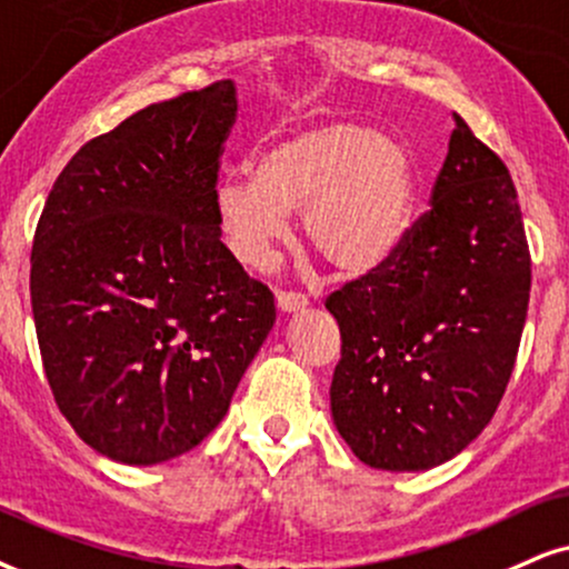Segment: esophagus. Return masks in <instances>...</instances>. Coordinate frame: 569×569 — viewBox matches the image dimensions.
Segmentation results:
<instances>
[{"label":"esophagus","instance_id":"34e87169","mask_svg":"<svg viewBox=\"0 0 569 569\" xmlns=\"http://www.w3.org/2000/svg\"><path fill=\"white\" fill-rule=\"evenodd\" d=\"M277 306L282 313H296L303 311L308 300L303 296H298V292H277Z\"/></svg>","mask_w":569,"mask_h":569}]
</instances>
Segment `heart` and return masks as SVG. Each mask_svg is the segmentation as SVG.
<instances>
[{
	"mask_svg": "<svg viewBox=\"0 0 569 569\" xmlns=\"http://www.w3.org/2000/svg\"><path fill=\"white\" fill-rule=\"evenodd\" d=\"M417 194V160L401 139L356 118L287 131L256 166L213 187V216L231 256L266 269L303 210L308 242L342 273L382 266L403 242Z\"/></svg>",
	"mask_w": 569,
	"mask_h": 569,
	"instance_id": "heart-1",
	"label": "heart"
}]
</instances>
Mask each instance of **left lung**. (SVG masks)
Returning <instances> with one entry per match:
<instances>
[{
	"instance_id": "1",
	"label": "left lung",
	"mask_w": 569,
	"mask_h": 569,
	"mask_svg": "<svg viewBox=\"0 0 569 569\" xmlns=\"http://www.w3.org/2000/svg\"><path fill=\"white\" fill-rule=\"evenodd\" d=\"M432 208L327 298L342 350L329 403L363 465L422 472L486 430L515 369L530 252L507 166L453 113Z\"/></svg>"
}]
</instances>
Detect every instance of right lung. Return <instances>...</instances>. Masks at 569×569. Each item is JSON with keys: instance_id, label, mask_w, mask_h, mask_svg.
Masks as SVG:
<instances>
[{"instance_id": "add662e5", "label": "right lung", "mask_w": 569, "mask_h": 569, "mask_svg": "<svg viewBox=\"0 0 569 569\" xmlns=\"http://www.w3.org/2000/svg\"><path fill=\"white\" fill-rule=\"evenodd\" d=\"M234 81L150 104L68 160L31 250L44 375L83 443L150 467L202 443L277 321L213 216Z\"/></svg>"}]
</instances>
